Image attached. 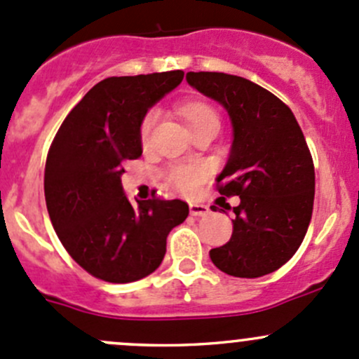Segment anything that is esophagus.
<instances>
[{
  "label": "esophagus",
  "instance_id": "esophagus-1",
  "mask_svg": "<svg viewBox=\"0 0 359 359\" xmlns=\"http://www.w3.org/2000/svg\"><path fill=\"white\" fill-rule=\"evenodd\" d=\"M189 212L194 217H206L210 213V208L206 205H201V203H191Z\"/></svg>",
  "mask_w": 359,
  "mask_h": 359
}]
</instances>
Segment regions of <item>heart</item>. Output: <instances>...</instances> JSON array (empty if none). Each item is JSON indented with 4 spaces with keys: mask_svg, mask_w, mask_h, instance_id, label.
Wrapping results in <instances>:
<instances>
[{
    "mask_svg": "<svg viewBox=\"0 0 359 359\" xmlns=\"http://www.w3.org/2000/svg\"><path fill=\"white\" fill-rule=\"evenodd\" d=\"M180 114H182L191 133L206 125H219V116L208 104L187 102L180 107ZM154 121H156V112L154 111L147 112L144 116L142 123H140V139H142V142H147V139H149ZM203 177H205V170L201 166H179V168L170 172V182L179 187L180 191L191 193L200 184Z\"/></svg>",
    "mask_w": 359,
    "mask_h": 359,
    "instance_id": "obj_1",
    "label": "heart"
}]
</instances>
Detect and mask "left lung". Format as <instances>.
I'll return each mask as SVG.
<instances>
[{"label":"left lung","instance_id":"obj_1","mask_svg":"<svg viewBox=\"0 0 359 359\" xmlns=\"http://www.w3.org/2000/svg\"><path fill=\"white\" fill-rule=\"evenodd\" d=\"M186 79L233 125L217 184L222 196L241 201L233 208V236L210 250V259L236 278L273 273L299 250L313 215L314 165L302 130L287 104L250 79L226 72H187Z\"/></svg>","mask_w":359,"mask_h":359}]
</instances>
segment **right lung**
I'll use <instances>...</instances> for the list:
<instances>
[{
    "mask_svg": "<svg viewBox=\"0 0 359 359\" xmlns=\"http://www.w3.org/2000/svg\"><path fill=\"white\" fill-rule=\"evenodd\" d=\"M182 78L184 71H166L102 79L69 112L50 146V220L69 255L99 280L149 276L165 257L168 233L189 215L180 200L132 205L121 186V163L142 154L144 116Z\"/></svg>",
    "mask_w": 359,
    "mask_h": 359,
    "instance_id": "obj_1",
    "label": "right lung"
}]
</instances>
